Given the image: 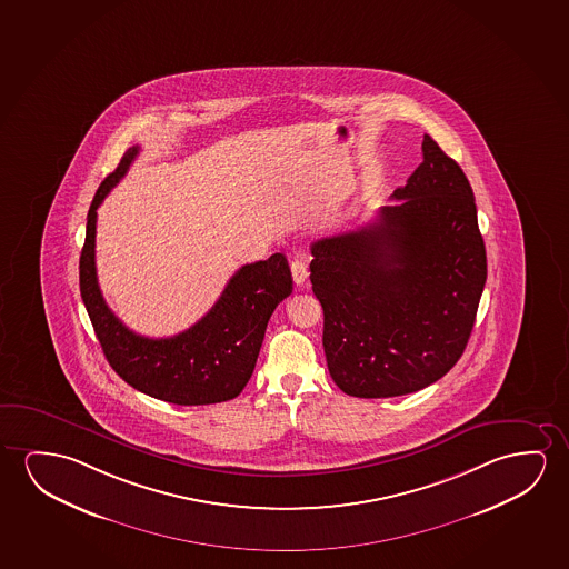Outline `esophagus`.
Listing matches in <instances>:
<instances>
[{"label":"esophagus","mask_w":569,"mask_h":569,"mask_svg":"<svg viewBox=\"0 0 569 569\" xmlns=\"http://www.w3.org/2000/svg\"><path fill=\"white\" fill-rule=\"evenodd\" d=\"M291 276H293V281H296L297 286H303L307 281V260L306 256H297L296 260L291 262Z\"/></svg>","instance_id":"esophagus-1"}]
</instances>
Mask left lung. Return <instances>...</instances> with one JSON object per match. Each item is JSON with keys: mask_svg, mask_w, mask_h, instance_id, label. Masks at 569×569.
<instances>
[{"mask_svg": "<svg viewBox=\"0 0 569 569\" xmlns=\"http://www.w3.org/2000/svg\"><path fill=\"white\" fill-rule=\"evenodd\" d=\"M391 199L378 222L311 244L330 378L363 399L407 396L452 370L487 280L470 181L429 134Z\"/></svg>", "mask_w": 569, "mask_h": 569, "instance_id": "1", "label": "left lung"}]
</instances>
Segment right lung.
Segmentation results:
<instances>
[{"instance_id":"add662e5","label":"right lung","mask_w":569,"mask_h":569,"mask_svg":"<svg viewBox=\"0 0 569 569\" xmlns=\"http://www.w3.org/2000/svg\"><path fill=\"white\" fill-rule=\"evenodd\" d=\"M139 147L124 152L93 196L80 256V291L109 366L131 386L173 405L222 403L239 396L254 371L273 309L291 293L286 256L247 263L232 276L209 313L170 338L140 337L117 319L96 273L98 207L123 178Z\"/></svg>"}]
</instances>
